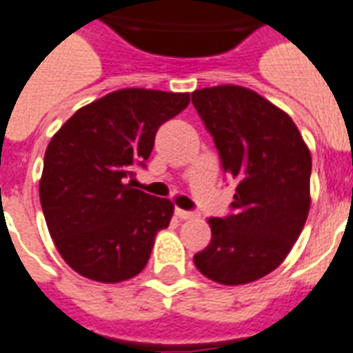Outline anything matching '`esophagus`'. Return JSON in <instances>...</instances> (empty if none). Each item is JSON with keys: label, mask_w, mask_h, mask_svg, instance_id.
Returning <instances> with one entry per match:
<instances>
[{"label": "esophagus", "mask_w": 353, "mask_h": 353, "mask_svg": "<svg viewBox=\"0 0 353 353\" xmlns=\"http://www.w3.org/2000/svg\"><path fill=\"white\" fill-rule=\"evenodd\" d=\"M176 216L177 218H181V220H190V218H194V212H190V210L176 209Z\"/></svg>", "instance_id": "obj_1"}]
</instances>
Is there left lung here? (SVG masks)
I'll return each instance as SVG.
<instances>
[{
  "instance_id": "obj_1",
  "label": "left lung",
  "mask_w": 353,
  "mask_h": 353,
  "mask_svg": "<svg viewBox=\"0 0 353 353\" xmlns=\"http://www.w3.org/2000/svg\"><path fill=\"white\" fill-rule=\"evenodd\" d=\"M192 104L236 181L234 214L209 218L212 238L194 263L218 284H249L279 268L304 229L312 154L290 115L256 91L203 88Z\"/></svg>"
}]
</instances>
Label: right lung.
I'll return each instance as SVG.
<instances>
[{
  "instance_id": "obj_1",
  "label": "right lung",
  "mask_w": 353,
  "mask_h": 353,
  "mask_svg": "<svg viewBox=\"0 0 353 353\" xmlns=\"http://www.w3.org/2000/svg\"><path fill=\"white\" fill-rule=\"evenodd\" d=\"M190 93L128 88L80 108L52 135L43 157L40 201L60 256L85 279L117 284L148 263L174 203L132 187L163 122Z\"/></svg>"
}]
</instances>
